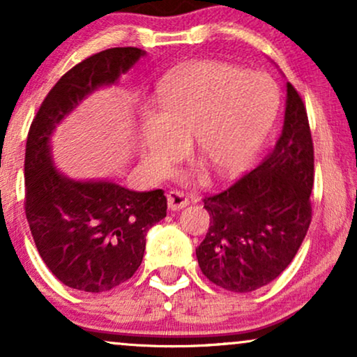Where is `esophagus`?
<instances>
[{
  "instance_id": "esophagus-1",
  "label": "esophagus",
  "mask_w": 357,
  "mask_h": 357,
  "mask_svg": "<svg viewBox=\"0 0 357 357\" xmlns=\"http://www.w3.org/2000/svg\"><path fill=\"white\" fill-rule=\"evenodd\" d=\"M190 203V199L187 198V195H183L182 192H177V190H172V192L167 193V206L172 211H177V209H182L187 206Z\"/></svg>"
}]
</instances>
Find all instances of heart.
<instances>
[{"mask_svg":"<svg viewBox=\"0 0 357 357\" xmlns=\"http://www.w3.org/2000/svg\"><path fill=\"white\" fill-rule=\"evenodd\" d=\"M278 110L280 91L270 76L224 61L193 63L159 86L158 112L141 116L144 165L154 177H165L192 138L206 167L221 178L236 177L260 153Z\"/></svg>","mask_w":357,"mask_h":357,"instance_id":"obj_1","label":"heart"}]
</instances>
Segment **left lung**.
I'll return each mask as SVG.
<instances>
[{
	"label": "left lung",
	"instance_id": "8db88e82",
	"mask_svg": "<svg viewBox=\"0 0 357 357\" xmlns=\"http://www.w3.org/2000/svg\"><path fill=\"white\" fill-rule=\"evenodd\" d=\"M314 143L294 86L286 82L284 125L265 160L224 192L204 198L211 216L197 248L203 275L232 292L276 280L296 257L312 221Z\"/></svg>",
	"mask_w": 357,
	"mask_h": 357
}]
</instances>
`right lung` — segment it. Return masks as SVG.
Instances as JSON below:
<instances>
[{"label": "right lung", "mask_w": 357, "mask_h": 357, "mask_svg": "<svg viewBox=\"0 0 357 357\" xmlns=\"http://www.w3.org/2000/svg\"><path fill=\"white\" fill-rule=\"evenodd\" d=\"M144 55L116 47L77 63L48 92L27 135L24 206L33 242L48 270L82 292L110 291L135 275L146 234L167 214V198L162 190L66 177L53 162L52 135L87 96L116 84Z\"/></svg>", "instance_id": "add662e5"}]
</instances>
